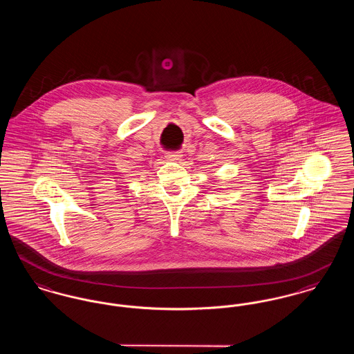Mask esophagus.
Listing matches in <instances>:
<instances>
[{
  "label": "esophagus",
  "instance_id": "obj_1",
  "mask_svg": "<svg viewBox=\"0 0 354 354\" xmlns=\"http://www.w3.org/2000/svg\"><path fill=\"white\" fill-rule=\"evenodd\" d=\"M182 156H183V155H182V152L171 151L167 152V155H166V159H169V160H179Z\"/></svg>",
  "mask_w": 354,
  "mask_h": 354
}]
</instances>
